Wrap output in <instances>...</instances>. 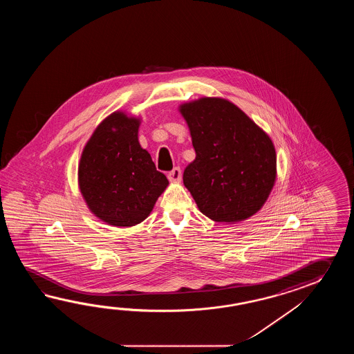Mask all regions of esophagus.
Returning <instances> with one entry per match:
<instances>
[{
    "label": "esophagus",
    "instance_id": "34e87169",
    "mask_svg": "<svg viewBox=\"0 0 354 354\" xmlns=\"http://www.w3.org/2000/svg\"><path fill=\"white\" fill-rule=\"evenodd\" d=\"M180 178H182V172H180V167H176L168 174V180L171 182H180Z\"/></svg>",
    "mask_w": 354,
    "mask_h": 354
}]
</instances>
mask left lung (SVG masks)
<instances>
[{
  "instance_id": "obj_1",
  "label": "left lung",
  "mask_w": 354,
  "mask_h": 354,
  "mask_svg": "<svg viewBox=\"0 0 354 354\" xmlns=\"http://www.w3.org/2000/svg\"><path fill=\"white\" fill-rule=\"evenodd\" d=\"M196 158L183 183L198 210L218 223H236L262 209L276 180L271 138L225 98L203 97L180 106Z\"/></svg>"
}]
</instances>
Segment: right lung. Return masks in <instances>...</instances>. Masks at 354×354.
<instances>
[{"instance_id":"add662e5","label":"right lung","mask_w":354,"mask_h":354,"mask_svg":"<svg viewBox=\"0 0 354 354\" xmlns=\"http://www.w3.org/2000/svg\"><path fill=\"white\" fill-rule=\"evenodd\" d=\"M139 125L138 118L113 113L83 148L80 189L91 212L109 225L142 223L168 186L166 176L139 144Z\"/></svg>"}]
</instances>
